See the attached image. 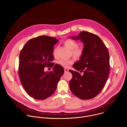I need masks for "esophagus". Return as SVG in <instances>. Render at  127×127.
Listing matches in <instances>:
<instances>
[{
	"instance_id": "34e87169",
	"label": "esophagus",
	"mask_w": 127,
	"mask_h": 127,
	"mask_svg": "<svg viewBox=\"0 0 127 127\" xmlns=\"http://www.w3.org/2000/svg\"><path fill=\"white\" fill-rule=\"evenodd\" d=\"M64 71H65V72H68V69L67 68H64Z\"/></svg>"
}]
</instances>
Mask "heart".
Returning <instances> with one entry per match:
<instances>
[{
  "mask_svg": "<svg viewBox=\"0 0 127 127\" xmlns=\"http://www.w3.org/2000/svg\"><path fill=\"white\" fill-rule=\"evenodd\" d=\"M64 46L71 50V54L75 58L79 59L81 58L84 53V49L83 47L78 46V42L72 39H68L63 42ZM58 47H56L53 51V55L56 56L58 51ZM57 63L63 67H68L73 63V61L71 59H60L57 61Z\"/></svg>",
  "mask_w": 127,
  "mask_h": 127,
  "instance_id": "b5f03b06",
  "label": "heart"
}]
</instances>
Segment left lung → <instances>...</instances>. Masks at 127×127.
Segmentation results:
<instances>
[{"mask_svg": "<svg viewBox=\"0 0 127 127\" xmlns=\"http://www.w3.org/2000/svg\"><path fill=\"white\" fill-rule=\"evenodd\" d=\"M71 38L81 41L84 44V53L73 66L82 74L69 70L72 74L70 89L81 99H92L101 92L109 75V53L100 38L93 33L83 31Z\"/></svg>", "mask_w": 127, "mask_h": 127, "instance_id": "8db88e82", "label": "left lung"}]
</instances>
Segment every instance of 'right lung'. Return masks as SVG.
Segmentation results:
<instances>
[{
    "label": "right lung",
    "instance_id": "1",
    "mask_svg": "<svg viewBox=\"0 0 127 127\" xmlns=\"http://www.w3.org/2000/svg\"><path fill=\"white\" fill-rule=\"evenodd\" d=\"M58 42L55 38L39 36L28 41L21 51L19 77L26 92L33 98L43 100L52 95L64 73L63 67L58 64L52 71H44L45 67L54 65L53 51Z\"/></svg>",
    "mask_w": 127,
    "mask_h": 127
}]
</instances>
